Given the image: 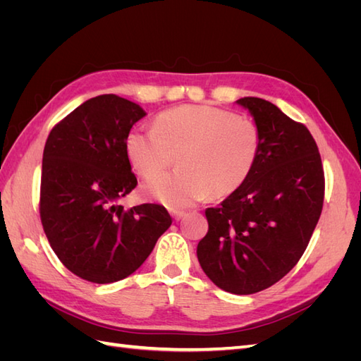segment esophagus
Listing matches in <instances>:
<instances>
[{
	"mask_svg": "<svg viewBox=\"0 0 361 361\" xmlns=\"http://www.w3.org/2000/svg\"><path fill=\"white\" fill-rule=\"evenodd\" d=\"M170 214H171V216H173L174 220H176V221H178V220H180V218H183V216H185V212H183V211H176V209H173Z\"/></svg>",
	"mask_w": 361,
	"mask_h": 361,
	"instance_id": "34e87169",
	"label": "esophagus"
}]
</instances>
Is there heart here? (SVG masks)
Listing matches in <instances>:
<instances>
[{
    "label": "heart",
    "mask_w": 361,
    "mask_h": 361,
    "mask_svg": "<svg viewBox=\"0 0 361 361\" xmlns=\"http://www.w3.org/2000/svg\"><path fill=\"white\" fill-rule=\"evenodd\" d=\"M262 145L253 118L211 105H183L161 113L155 129L135 128L126 154L146 179L166 169L178 155L180 169L150 180L146 191L173 209L232 194L253 171Z\"/></svg>",
    "instance_id": "b5f03b06"
}]
</instances>
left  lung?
<instances>
[{"mask_svg":"<svg viewBox=\"0 0 361 361\" xmlns=\"http://www.w3.org/2000/svg\"><path fill=\"white\" fill-rule=\"evenodd\" d=\"M262 145L247 180L204 211L207 233L197 245L204 274L236 295L264 290L298 264L322 212L325 176L310 130L269 101L243 97Z\"/></svg>","mask_w":361,"mask_h":361,"instance_id":"left-lung-1","label":"left lung"}]
</instances>
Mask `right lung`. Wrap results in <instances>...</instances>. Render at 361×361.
Listing matches in <instances>:
<instances>
[{
    "label": "right lung",
    "mask_w": 361,
    "mask_h": 361,
    "mask_svg": "<svg viewBox=\"0 0 361 361\" xmlns=\"http://www.w3.org/2000/svg\"><path fill=\"white\" fill-rule=\"evenodd\" d=\"M146 113L117 94L85 101L51 129L43 149L39 212L61 264L82 280L118 281L137 271L171 224L167 209L118 199L137 187L126 154Z\"/></svg>",
    "instance_id": "1"
}]
</instances>
